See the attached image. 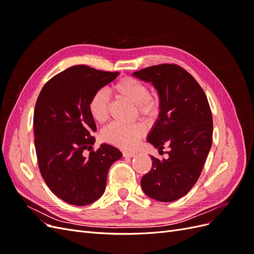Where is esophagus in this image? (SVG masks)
<instances>
[{
  "label": "esophagus",
  "mask_w": 254,
  "mask_h": 254,
  "mask_svg": "<svg viewBox=\"0 0 254 254\" xmlns=\"http://www.w3.org/2000/svg\"><path fill=\"white\" fill-rule=\"evenodd\" d=\"M123 156H124L125 158H133L136 156V152L134 151H124L123 152Z\"/></svg>",
  "instance_id": "1"
}]
</instances>
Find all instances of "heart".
Masks as SVG:
<instances>
[{"instance_id":"obj_1","label":"heart","mask_w":254,"mask_h":254,"mask_svg":"<svg viewBox=\"0 0 254 254\" xmlns=\"http://www.w3.org/2000/svg\"><path fill=\"white\" fill-rule=\"evenodd\" d=\"M114 94L135 105L137 112L144 118L155 115L158 110V99L149 94L148 87L141 80L125 77L112 87ZM110 98L107 92L99 90L92 95L89 102V112L95 122L104 123L109 115ZM145 133L141 124L124 125L112 123L102 131L103 140L123 149L133 148Z\"/></svg>"}]
</instances>
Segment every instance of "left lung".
I'll list each match as a JSON object with an SVG mask.
<instances>
[{
  "mask_svg": "<svg viewBox=\"0 0 254 254\" xmlns=\"http://www.w3.org/2000/svg\"><path fill=\"white\" fill-rule=\"evenodd\" d=\"M157 90L159 118L147 142L168 158L151 157L152 167L143 176L141 187L148 197L171 202L187 195L201 174L212 146L213 118L202 88L184 68L159 64L132 74Z\"/></svg>",
  "mask_w": 254,
  "mask_h": 254,
  "instance_id": "left-lung-1",
  "label": "left lung"
}]
</instances>
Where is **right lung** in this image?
<instances>
[{
  "instance_id": "right-lung-1",
  "label": "right lung",
  "mask_w": 254,
  "mask_h": 254,
  "mask_svg": "<svg viewBox=\"0 0 254 254\" xmlns=\"http://www.w3.org/2000/svg\"><path fill=\"white\" fill-rule=\"evenodd\" d=\"M119 74L74 65L54 76L38 96L34 133L39 170L53 193L70 204L88 205L101 198L110 166L123 156L105 143L83 156L95 142L90 99Z\"/></svg>"
}]
</instances>
